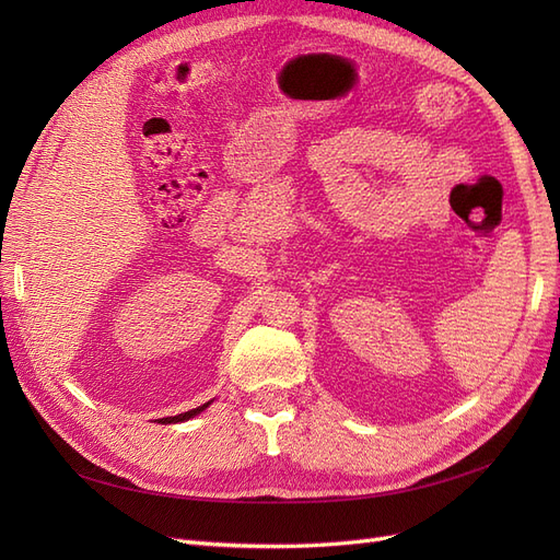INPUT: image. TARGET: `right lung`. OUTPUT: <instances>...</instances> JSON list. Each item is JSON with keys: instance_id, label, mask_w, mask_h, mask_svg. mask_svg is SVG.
Instances as JSON below:
<instances>
[{"instance_id": "add662e5", "label": "right lung", "mask_w": 560, "mask_h": 560, "mask_svg": "<svg viewBox=\"0 0 560 560\" xmlns=\"http://www.w3.org/2000/svg\"><path fill=\"white\" fill-rule=\"evenodd\" d=\"M208 404H202V406H198V409H191V411H186V413H179V416H171V418H161L159 422H184V420H189V418H194L196 413H200L202 409H206Z\"/></svg>"}]
</instances>
